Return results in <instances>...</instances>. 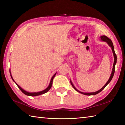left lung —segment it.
<instances>
[{
	"label": "left lung",
	"mask_w": 125,
	"mask_h": 125,
	"mask_svg": "<svg viewBox=\"0 0 125 125\" xmlns=\"http://www.w3.org/2000/svg\"><path fill=\"white\" fill-rule=\"evenodd\" d=\"M100 39L103 40V41H105L106 42L107 44L110 46V47H111V49H112V51H113V54H114V65H113V71H112V73H111V74L110 75V77L109 79L108 80V81L107 82V83L105 84V85L103 86V87L101 89H100L98 91H97V92H94V93H83V92H80V91L78 90L77 89H76L75 88V86L73 85V84H72V82L71 81V83L72 84V86L73 87V88L74 89L77 91L78 92H79L80 93H82V94H83L84 95H96L97 94H98V93H99L100 92H101V91H102L104 89L106 86V85L108 84L110 82V81L112 79V78H113V76L114 75V73H115V64L116 63V61H117V56H116V54L115 53V50H114V45H113V42H112L111 40L109 39V38L107 37V36H101L100 37Z\"/></svg>",
	"instance_id": "obj_1"
}]
</instances>
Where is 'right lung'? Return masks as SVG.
Masks as SVG:
<instances>
[{
    "label": "right lung",
    "mask_w": 125,
    "mask_h": 125,
    "mask_svg": "<svg viewBox=\"0 0 125 125\" xmlns=\"http://www.w3.org/2000/svg\"><path fill=\"white\" fill-rule=\"evenodd\" d=\"M56 73H55L53 75V77H52V78H51V81H50V83L49 85H48V87H47V88H46V89H45L44 90H42V91H41V92H37V93H36V92H35V93H29V92H26V91L24 90V89H22L21 88L19 85H18V84H17L15 83V81H14V79H13V78H12V77L11 75H11V78H12V80H13V81L15 82V83H16V84L17 85V86H18V88L20 89V90L21 91V92H22L23 93H24V94H25V95H28V96H37V95H41V94H45V93H47V92H48V91L51 88V86H52V85L53 79V78H54V77H55V75H56Z\"/></svg>",
    "instance_id": "add662e5"
}]
</instances>
